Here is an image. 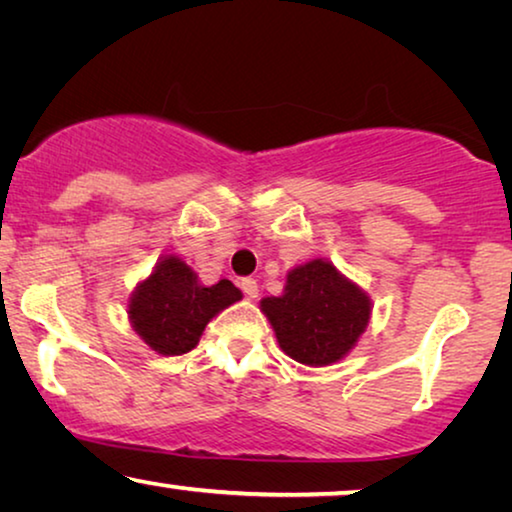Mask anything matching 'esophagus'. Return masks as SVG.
<instances>
[{
	"mask_svg": "<svg viewBox=\"0 0 512 512\" xmlns=\"http://www.w3.org/2000/svg\"><path fill=\"white\" fill-rule=\"evenodd\" d=\"M241 289H243V294L248 296V299H257V280H253V278H243L241 280Z\"/></svg>",
	"mask_w": 512,
	"mask_h": 512,
	"instance_id": "obj_1",
	"label": "esophagus"
}]
</instances>
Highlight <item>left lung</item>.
I'll return each instance as SVG.
<instances>
[{"mask_svg": "<svg viewBox=\"0 0 512 512\" xmlns=\"http://www.w3.org/2000/svg\"><path fill=\"white\" fill-rule=\"evenodd\" d=\"M259 308L289 358L310 368L338 363L368 329L372 301L329 259H310L287 273L280 296H266Z\"/></svg>", "mask_w": 512, "mask_h": 512, "instance_id": "8db88e82", "label": "left lung"}]
</instances>
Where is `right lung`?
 Instances as JSON below:
<instances>
[{
  "instance_id": "1",
  "label": "right lung",
  "mask_w": 512,
  "mask_h": 512,
  "mask_svg": "<svg viewBox=\"0 0 512 512\" xmlns=\"http://www.w3.org/2000/svg\"><path fill=\"white\" fill-rule=\"evenodd\" d=\"M241 296L230 280L207 287L181 257L163 255L133 289L128 319L156 354L181 356L200 342L211 319L241 301Z\"/></svg>"
}]
</instances>
